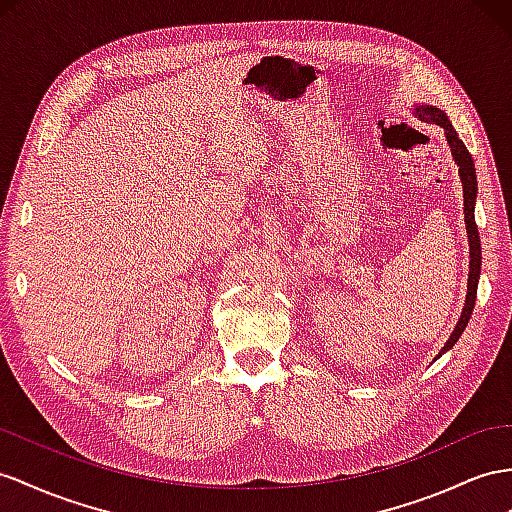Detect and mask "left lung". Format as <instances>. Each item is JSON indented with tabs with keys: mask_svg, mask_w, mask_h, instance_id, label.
<instances>
[{
	"mask_svg": "<svg viewBox=\"0 0 512 512\" xmlns=\"http://www.w3.org/2000/svg\"><path fill=\"white\" fill-rule=\"evenodd\" d=\"M417 116L419 119H424L428 123H435L441 125L445 129V138L450 142V149L454 155V162L458 164V175H461V183H463V203H465V225H467V238H469V279H467V300H465V307L461 313V320H458L456 329L452 331L450 339L445 342L443 350L439 355H443L445 350H450L456 339L463 335L465 326L471 318V311H474L476 305V294H478V277H480V235H478V227H476V218H474V203H476V194H478V181H476V166H474V157L467 151L465 142L458 138L456 129L452 127V123L448 121V116H445L439 108H432V106H419L417 108Z\"/></svg>",
	"mask_w": 512,
	"mask_h": 512,
	"instance_id": "left-lung-1",
	"label": "left lung"
}]
</instances>
